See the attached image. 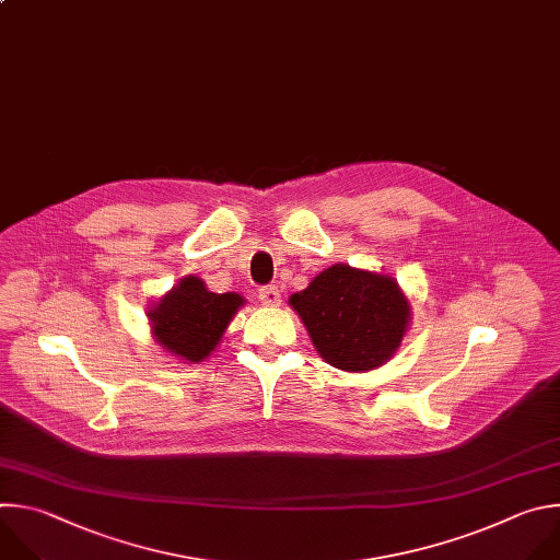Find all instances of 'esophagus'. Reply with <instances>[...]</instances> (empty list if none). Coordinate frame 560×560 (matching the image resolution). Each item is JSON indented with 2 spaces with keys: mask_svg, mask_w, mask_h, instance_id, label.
<instances>
[{
  "mask_svg": "<svg viewBox=\"0 0 560 560\" xmlns=\"http://www.w3.org/2000/svg\"><path fill=\"white\" fill-rule=\"evenodd\" d=\"M258 298H260V302L267 304V306H278V304H280V291H278V287H262V289L258 291Z\"/></svg>",
  "mask_w": 560,
  "mask_h": 560,
  "instance_id": "34e87169",
  "label": "esophagus"
}]
</instances>
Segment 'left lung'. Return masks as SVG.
<instances>
[{
  "label": "left lung",
  "instance_id": "1",
  "mask_svg": "<svg viewBox=\"0 0 560 560\" xmlns=\"http://www.w3.org/2000/svg\"><path fill=\"white\" fill-rule=\"evenodd\" d=\"M289 304L304 322L319 358L364 373L386 364L410 322V304L390 276L332 265L293 293Z\"/></svg>",
  "mask_w": 560,
  "mask_h": 560
}]
</instances>
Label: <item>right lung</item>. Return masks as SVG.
Masks as SVG:
<instances>
[{
  "instance_id": "1",
  "label": "right lung",
  "mask_w": 560,
  "mask_h": 560,
  "mask_svg": "<svg viewBox=\"0 0 560 560\" xmlns=\"http://www.w3.org/2000/svg\"><path fill=\"white\" fill-rule=\"evenodd\" d=\"M245 304L238 293H211L196 276H185L150 311L154 340L174 358L202 362Z\"/></svg>"
}]
</instances>
